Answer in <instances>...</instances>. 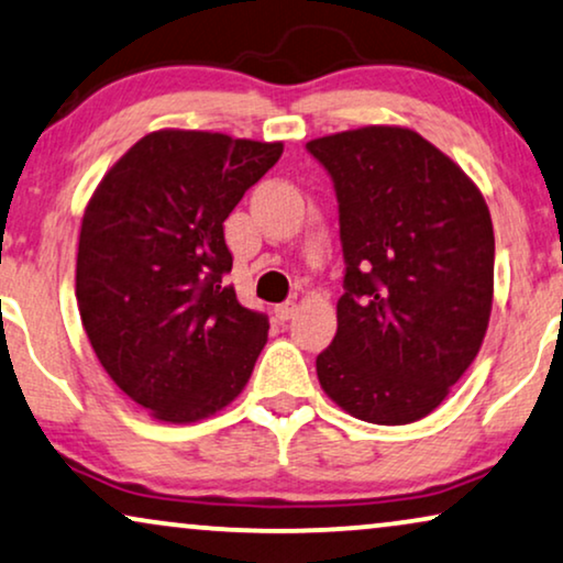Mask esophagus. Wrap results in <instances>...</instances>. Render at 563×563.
<instances>
[{"mask_svg": "<svg viewBox=\"0 0 563 563\" xmlns=\"http://www.w3.org/2000/svg\"><path fill=\"white\" fill-rule=\"evenodd\" d=\"M276 318H279L282 322L291 320L297 314V302H284V305H276Z\"/></svg>", "mask_w": 563, "mask_h": 563, "instance_id": "34e87169", "label": "esophagus"}]
</instances>
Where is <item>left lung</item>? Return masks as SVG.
Returning a JSON list of instances; mask_svg holds the SVG:
<instances>
[{
	"instance_id": "1",
	"label": "left lung",
	"mask_w": 563,
	"mask_h": 563,
	"mask_svg": "<svg viewBox=\"0 0 563 563\" xmlns=\"http://www.w3.org/2000/svg\"><path fill=\"white\" fill-rule=\"evenodd\" d=\"M338 199L343 297L320 353L325 395L353 418L407 426L443 402L479 353L495 287L482 191L407 128L307 143Z\"/></svg>"
}]
</instances>
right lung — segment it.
Masks as SVG:
<instances>
[{
	"label": "right lung",
	"instance_id": "1",
	"mask_svg": "<svg viewBox=\"0 0 563 563\" xmlns=\"http://www.w3.org/2000/svg\"><path fill=\"white\" fill-rule=\"evenodd\" d=\"M282 143L158 130L114 164L84 212L76 302L110 379L153 418L195 422L241 395L268 318L225 287L222 222Z\"/></svg>",
	"mask_w": 563,
	"mask_h": 563
}]
</instances>
